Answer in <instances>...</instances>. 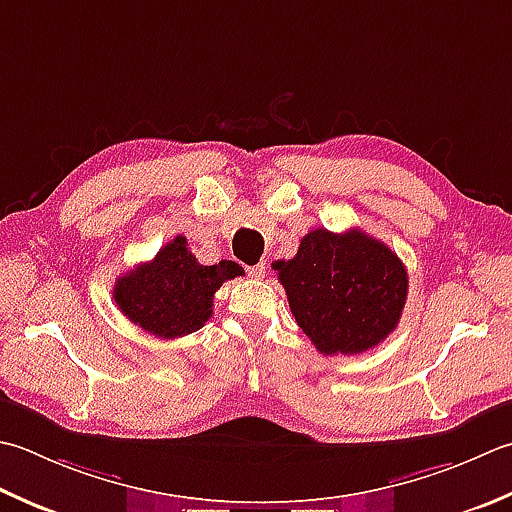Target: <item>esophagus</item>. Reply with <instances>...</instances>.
<instances>
[{
  "label": "esophagus",
  "mask_w": 512,
  "mask_h": 512,
  "mask_svg": "<svg viewBox=\"0 0 512 512\" xmlns=\"http://www.w3.org/2000/svg\"><path fill=\"white\" fill-rule=\"evenodd\" d=\"M246 273H248L250 277H255V279H262L264 273H266V264L259 262V264H255V266H248Z\"/></svg>",
  "instance_id": "34e87169"
}]
</instances>
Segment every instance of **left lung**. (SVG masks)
Masks as SVG:
<instances>
[{
  "label": "left lung",
  "mask_w": 512,
  "mask_h": 512,
  "mask_svg": "<svg viewBox=\"0 0 512 512\" xmlns=\"http://www.w3.org/2000/svg\"><path fill=\"white\" fill-rule=\"evenodd\" d=\"M295 322L324 355H357L393 333L408 275L384 242L350 228L310 230L288 262H275Z\"/></svg>",
  "instance_id": "left-lung-1"
}]
</instances>
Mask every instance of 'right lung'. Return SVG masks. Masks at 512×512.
<instances>
[{
	"mask_svg": "<svg viewBox=\"0 0 512 512\" xmlns=\"http://www.w3.org/2000/svg\"><path fill=\"white\" fill-rule=\"evenodd\" d=\"M242 275L235 262L199 264L188 250L186 237L159 248L146 264L117 277L115 304L146 333L175 339L195 333L213 317V297L226 279Z\"/></svg>",
	"mask_w": 512,
	"mask_h": 512,
	"instance_id": "add662e5",
	"label": "right lung"
}]
</instances>
